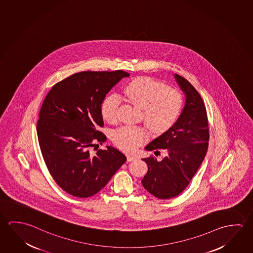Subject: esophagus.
Segmentation results:
<instances>
[{
	"label": "esophagus",
	"mask_w": 253,
	"mask_h": 253,
	"mask_svg": "<svg viewBox=\"0 0 253 253\" xmlns=\"http://www.w3.org/2000/svg\"><path fill=\"white\" fill-rule=\"evenodd\" d=\"M136 159H137L136 155H134V154H130V153L127 154V161H128V162H132V161H135Z\"/></svg>",
	"instance_id": "obj_1"
}]
</instances>
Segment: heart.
<instances>
[{"mask_svg": "<svg viewBox=\"0 0 253 253\" xmlns=\"http://www.w3.org/2000/svg\"><path fill=\"white\" fill-rule=\"evenodd\" d=\"M123 91L128 101L142 108V118L154 133L165 132L171 128L182 111V93L152 78L140 77L133 79ZM119 105L118 96H107L101 103V115L104 119L109 123L116 122ZM147 137L148 131L141 126L125 125L112 134L114 143L125 151H132Z\"/></svg>", "mask_w": 253, "mask_h": 253, "instance_id": "b5f03b06", "label": "heart"}]
</instances>
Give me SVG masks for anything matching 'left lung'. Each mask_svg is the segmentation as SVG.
<instances>
[{
    "label": "left lung",
    "instance_id": "left-lung-1",
    "mask_svg": "<svg viewBox=\"0 0 253 253\" xmlns=\"http://www.w3.org/2000/svg\"><path fill=\"white\" fill-rule=\"evenodd\" d=\"M174 79L186 96L184 108L171 128L145 146L154 153L164 150L167 156L162 161L154 156L143 159L148 171L142 184L160 199L174 198L189 185L207 154L209 141L207 109L201 96L182 76L175 74Z\"/></svg>",
    "mask_w": 253,
    "mask_h": 253
}]
</instances>
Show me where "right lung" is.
I'll return each instance as SVG.
<instances>
[{"instance_id":"1","label":"right lung","mask_w":253,"mask_h":253,"mask_svg":"<svg viewBox=\"0 0 253 253\" xmlns=\"http://www.w3.org/2000/svg\"><path fill=\"white\" fill-rule=\"evenodd\" d=\"M129 74L123 71H82L55 84L42 104L37 135L42 156L55 182L67 193L88 198L102 190L126 162L112 146L90 150L106 141L101 103Z\"/></svg>"}]
</instances>
